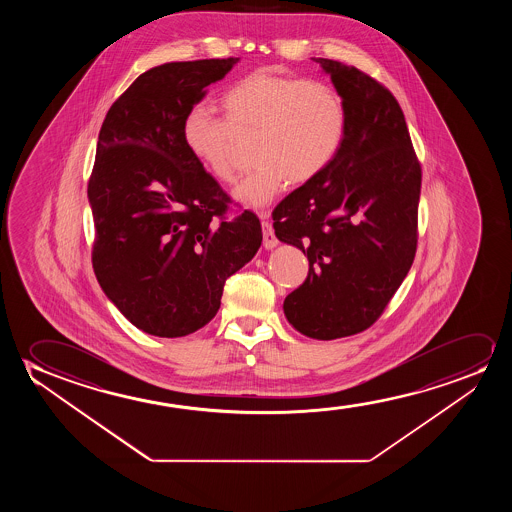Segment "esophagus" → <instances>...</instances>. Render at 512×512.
<instances>
[{
  "mask_svg": "<svg viewBox=\"0 0 512 512\" xmlns=\"http://www.w3.org/2000/svg\"><path fill=\"white\" fill-rule=\"evenodd\" d=\"M260 220H262V234H264V248L271 250L278 245V239L274 236L273 227L267 222V218L271 217V211H260Z\"/></svg>",
  "mask_w": 512,
  "mask_h": 512,
  "instance_id": "1",
  "label": "esophagus"
}]
</instances>
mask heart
I'll return each instance as SVG.
<instances>
[{"mask_svg": "<svg viewBox=\"0 0 512 512\" xmlns=\"http://www.w3.org/2000/svg\"><path fill=\"white\" fill-rule=\"evenodd\" d=\"M225 120L206 105L190 106L182 141L197 164L217 182L229 183L238 141L255 134V164L232 190L236 203L262 208L283 187L322 175L343 148L348 108L341 92L322 80L257 70L239 78L220 99Z\"/></svg>", "mask_w": 512, "mask_h": 512, "instance_id": "1", "label": "heart"}]
</instances>
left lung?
Returning a JSON list of instances; mask_svg holds the SVG:
<instances>
[{"instance_id":"left-lung-1","label":"left lung","mask_w":512,"mask_h":512,"mask_svg":"<svg viewBox=\"0 0 512 512\" xmlns=\"http://www.w3.org/2000/svg\"><path fill=\"white\" fill-rule=\"evenodd\" d=\"M348 108L336 161L274 210L276 238L308 255L283 311L320 341L369 329L413 266L421 168L392 92L355 66L313 57Z\"/></svg>"}]
</instances>
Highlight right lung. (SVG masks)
<instances>
[{
  "instance_id": "add662e5",
  "label": "right lung",
  "mask_w": 512,
  "mask_h": 512,
  "mask_svg": "<svg viewBox=\"0 0 512 512\" xmlns=\"http://www.w3.org/2000/svg\"><path fill=\"white\" fill-rule=\"evenodd\" d=\"M239 57L166 63L145 71L106 113L87 196L92 267L134 327L183 337L220 308L225 280L262 243L259 218L224 220L229 197L189 154L182 120Z\"/></svg>"
}]
</instances>
